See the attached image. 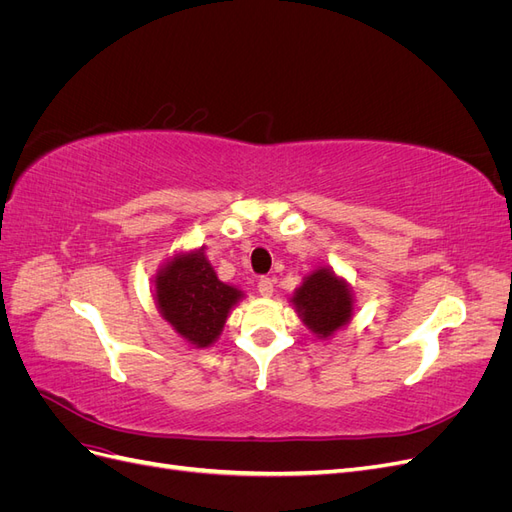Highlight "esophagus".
I'll use <instances>...</instances> for the list:
<instances>
[{
	"label": "esophagus",
	"mask_w": 512,
	"mask_h": 512,
	"mask_svg": "<svg viewBox=\"0 0 512 512\" xmlns=\"http://www.w3.org/2000/svg\"><path fill=\"white\" fill-rule=\"evenodd\" d=\"M273 280H271V277H260V280H258V292L262 294V297H271V294H273Z\"/></svg>",
	"instance_id": "1"
}]
</instances>
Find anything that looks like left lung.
<instances>
[{"label":"left lung","instance_id":"left-lung-1","mask_svg":"<svg viewBox=\"0 0 512 512\" xmlns=\"http://www.w3.org/2000/svg\"><path fill=\"white\" fill-rule=\"evenodd\" d=\"M294 307L307 329L320 339L331 337L352 316V292L331 269H318L294 290Z\"/></svg>","mask_w":512,"mask_h":512}]
</instances>
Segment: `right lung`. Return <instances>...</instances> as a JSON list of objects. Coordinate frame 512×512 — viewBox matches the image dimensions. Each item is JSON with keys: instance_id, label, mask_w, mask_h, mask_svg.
<instances>
[{"instance_id": "right-lung-1", "label": "right lung", "mask_w": 512, "mask_h": 512, "mask_svg": "<svg viewBox=\"0 0 512 512\" xmlns=\"http://www.w3.org/2000/svg\"><path fill=\"white\" fill-rule=\"evenodd\" d=\"M243 292L218 280L203 250L179 254L156 277V301L162 318L196 348L220 337L228 312Z\"/></svg>"}]
</instances>
